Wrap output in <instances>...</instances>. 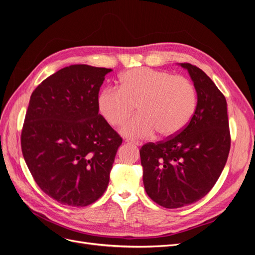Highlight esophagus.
<instances>
[{
    "instance_id": "1",
    "label": "esophagus",
    "mask_w": 255,
    "mask_h": 255,
    "mask_svg": "<svg viewBox=\"0 0 255 255\" xmlns=\"http://www.w3.org/2000/svg\"><path fill=\"white\" fill-rule=\"evenodd\" d=\"M126 142L129 143V144H134V145H141V142H139V141H128V140H127Z\"/></svg>"
}]
</instances>
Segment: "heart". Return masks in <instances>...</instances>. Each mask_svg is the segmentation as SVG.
Listing matches in <instances>:
<instances>
[{
    "instance_id": "b5f03b06",
    "label": "heart",
    "mask_w": 255,
    "mask_h": 255,
    "mask_svg": "<svg viewBox=\"0 0 255 255\" xmlns=\"http://www.w3.org/2000/svg\"><path fill=\"white\" fill-rule=\"evenodd\" d=\"M198 105L196 86L189 79L148 67L134 68L119 78V89L104 88L98 109L109 125L117 127L137 107L138 114L120 130L128 138L179 134L194 117Z\"/></svg>"
}]
</instances>
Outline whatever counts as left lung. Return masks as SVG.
<instances>
[{
    "mask_svg": "<svg viewBox=\"0 0 255 255\" xmlns=\"http://www.w3.org/2000/svg\"><path fill=\"white\" fill-rule=\"evenodd\" d=\"M181 66L197 89L194 117L179 134L139 150L146 194L166 208L189 205L206 196L219 179L231 148L225 96L201 69L188 63Z\"/></svg>",
    "mask_w": 255,
    "mask_h": 255,
    "instance_id": "8db88e82",
    "label": "left lung"
}]
</instances>
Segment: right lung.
Listing matches in <instances>:
<instances>
[{
  "label": "right lung",
  "instance_id": "obj_1",
  "mask_svg": "<svg viewBox=\"0 0 255 255\" xmlns=\"http://www.w3.org/2000/svg\"><path fill=\"white\" fill-rule=\"evenodd\" d=\"M112 69L72 65L30 96L21 133L23 157L40 189L83 207L107 188L122 138L99 114L98 96Z\"/></svg>",
  "mask_w": 255,
  "mask_h": 255
}]
</instances>
